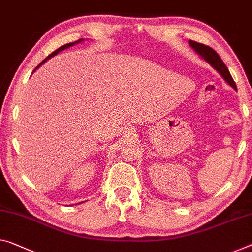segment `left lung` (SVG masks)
<instances>
[{
	"instance_id": "obj_1",
	"label": "left lung",
	"mask_w": 252,
	"mask_h": 252,
	"mask_svg": "<svg viewBox=\"0 0 252 252\" xmlns=\"http://www.w3.org/2000/svg\"><path fill=\"white\" fill-rule=\"evenodd\" d=\"M189 45H190L191 48L195 50L197 54H199V55L202 56L208 64H211L212 66L223 76V79L225 80L232 88L237 90V86H235V82L233 81V79H232V76L229 72V68H227L226 65L223 63V61L220 60L219 54L216 53L214 49L208 47L206 45L199 44V42H196L193 40H189Z\"/></svg>"
}]
</instances>
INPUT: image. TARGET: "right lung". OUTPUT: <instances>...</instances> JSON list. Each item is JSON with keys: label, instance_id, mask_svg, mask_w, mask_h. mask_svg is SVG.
<instances>
[{"label": "right lung", "instance_id": "right-lung-1", "mask_svg": "<svg viewBox=\"0 0 252 252\" xmlns=\"http://www.w3.org/2000/svg\"><path fill=\"white\" fill-rule=\"evenodd\" d=\"M81 41H83V39H79V40H76V41H74V42H69V44H66V45H64V46H61V47H60L59 49H56V50H55V52H53L52 54H50V55H48L47 57H46V59H45L44 61H42V62H41V63H40L39 65H38V66H37L36 68H34V69H33V72H34V71H36V69H37L38 67H39V66H41V65H42V64H44L46 61H48V60L50 59V57H53V56H55V55H57V54H59L60 52H62V50H64V49H66V48H69V47H71V46H73V45H75V44H79V42H81Z\"/></svg>", "mask_w": 252, "mask_h": 252}]
</instances>
